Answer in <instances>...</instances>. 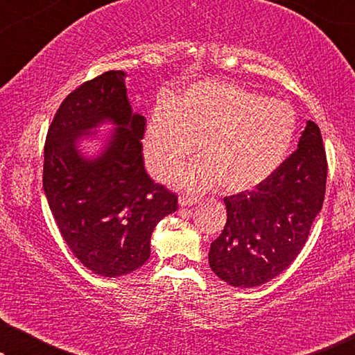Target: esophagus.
Masks as SVG:
<instances>
[{
  "label": "esophagus",
  "instance_id": "esophagus-1",
  "mask_svg": "<svg viewBox=\"0 0 355 355\" xmlns=\"http://www.w3.org/2000/svg\"><path fill=\"white\" fill-rule=\"evenodd\" d=\"M193 203H197V197L193 196H179V205L181 207H191Z\"/></svg>",
  "mask_w": 355,
  "mask_h": 355
}]
</instances>
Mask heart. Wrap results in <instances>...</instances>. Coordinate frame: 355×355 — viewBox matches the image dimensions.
I'll list each match as a JSON object with an SVG mask.
<instances>
[{"mask_svg":"<svg viewBox=\"0 0 355 355\" xmlns=\"http://www.w3.org/2000/svg\"><path fill=\"white\" fill-rule=\"evenodd\" d=\"M294 130L295 113L288 101L227 82H200L150 116L145 164L158 181H168L196 145L200 159L182 169L184 187L203 191L220 182L227 192H244L276 171Z\"/></svg>","mask_w":355,"mask_h":355,"instance_id":"1","label":"heart"}]
</instances>
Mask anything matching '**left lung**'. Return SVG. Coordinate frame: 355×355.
I'll use <instances>...</instances> for the list:
<instances>
[{
    "mask_svg": "<svg viewBox=\"0 0 355 355\" xmlns=\"http://www.w3.org/2000/svg\"><path fill=\"white\" fill-rule=\"evenodd\" d=\"M328 163L320 128L307 121L299 147L252 191L225 197V230L208 261L218 278L237 288L273 279L293 263L322 210Z\"/></svg>",
    "mask_w": 355,
    "mask_h": 355,
    "instance_id": "8db88e82",
    "label": "left lung"
}]
</instances>
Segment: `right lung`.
Segmentation results:
<instances>
[{"label": "right lung", "mask_w": 355, "mask_h": 355, "mask_svg": "<svg viewBox=\"0 0 355 355\" xmlns=\"http://www.w3.org/2000/svg\"><path fill=\"white\" fill-rule=\"evenodd\" d=\"M124 77L108 71L62 100L43 163V191L62 239L82 265L108 278L148 260L155 226L178 208L176 193L145 171V118L132 113ZM103 120L119 129L100 157L87 160L76 139Z\"/></svg>", "instance_id": "1"}]
</instances>
